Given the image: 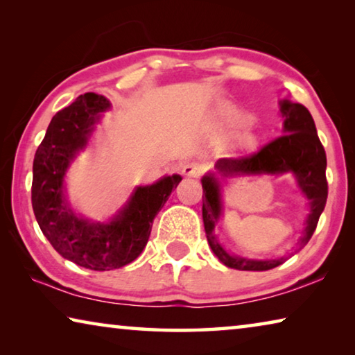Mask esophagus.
Instances as JSON below:
<instances>
[{"instance_id": "34e87169", "label": "esophagus", "mask_w": 355, "mask_h": 355, "mask_svg": "<svg viewBox=\"0 0 355 355\" xmlns=\"http://www.w3.org/2000/svg\"><path fill=\"white\" fill-rule=\"evenodd\" d=\"M183 175L191 177V178H197L202 173V166L199 163H186L182 167Z\"/></svg>"}]
</instances>
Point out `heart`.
I'll list each match as a JSON object with an SVG mask.
<instances>
[{"instance_id":"heart-1","label":"heart","mask_w":355,"mask_h":355,"mask_svg":"<svg viewBox=\"0 0 355 355\" xmlns=\"http://www.w3.org/2000/svg\"><path fill=\"white\" fill-rule=\"evenodd\" d=\"M220 117H222V122L224 123H236L241 116H239L236 110H232V107H228V110H224L220 112ZM235 141L238 146H249L250 144V137L248 136V133H239L235 136Z\"/></svg>"}]
</instances>
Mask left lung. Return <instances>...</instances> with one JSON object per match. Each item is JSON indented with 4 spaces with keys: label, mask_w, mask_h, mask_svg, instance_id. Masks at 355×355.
<instances>
[{
    "label": "left lung",
    "mask_w": 355,
    "mask_h": 355,
    "mask_svg": "<svg viewBox=\"0 0 355 355\" xmlns=\"http://www.w3.org/2000/svg\"><path fill=\"white\" fill-rule=\"evenodd\" d=\"M280 114L284 117V136L269 142L257 153L243 156V158H220L214 164L216 172H208L202 177L203 205L202 218L209 248L218 260L227 268L238 271H269L280 266L288 257L296 254L310 241L315 228L324 211L327 200V180H326V152L318 137L313 117L309 110L290 100H280ZM218 173L221 176H262L263 175H284L291 173L297 180L298 189L309 200V214L304 223L303 235L298 240L297 248L291 254L272 261H257L245 259L228 252L215 235V227L218 225L223 211Z\"/></svg>",
    "instance_id": "8db88e82"
}]
</instances>
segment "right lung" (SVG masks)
Listing matches in <instances>:
<instances>
[{
  "mask_svg": "<svg viewBox=\"0 0 355 355\" xmlns=\"http://www.w3.org/2000/svg\"><path fill=\"white\" fill-rule=\"evenodd\" d=\"M107 110L111 103L103 95H80L51 119L33 164L31 200L42 233L59 255L92 271H111L135 261L148 241L155 216L182 182L173 173L136 186L123 207L105 222L75 211L65 175Z\"/></svg>",
  "mask_w": 355,
  "mask_h": 355,
  "instance_id": "1",
  "label": "right lung"
}]
</instances>
